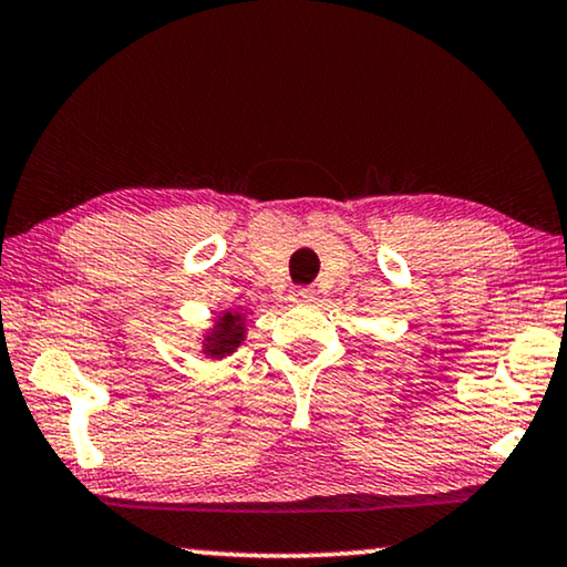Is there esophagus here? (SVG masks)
Listing matches in <instances>:
<instances>
[{"mask_svg": "<svg viewBox=\"0 0 567 567\" xmlns=\"http://www.w3.org/2000/svg\"><path fill=\"white\" fill-rule=\"evenodd\" d=\"M289 299L297 301V303H309L315 299V289H307V286H297V289L289 291Z\"/></svg>", "mask_w": 567, "mask_h": 567, "instance_id": "obj_1", "label": "esophagus"}]
</instances>
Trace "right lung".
I'll list each match as a JSON object with an SVG mask.
<instances>
[{
    "instance_id": "1",
    "label": "right lung",
    "mask_w": 567,
    "mask_h": 567,
    "mask_svg": "<svg viewBox=\"0 0 567 567\" xmlns=\"http://www.w3.org/2000/svg\"><path fill=\"white\" fill-rule=\"evenodd\" d=\"M245 315L240 311H223V315L215 317V324L209 327V332H204L202 338V352L209 358H227L240 348L245 340Z\"/></svg>"
}]
</instances>
